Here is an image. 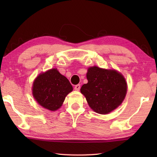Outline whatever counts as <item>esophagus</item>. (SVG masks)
I'll use <instances>...</instances> for the list:
<instances>
[{"instance_id": "34e87169", "label": "esophagus", "mask_w": 157, "mask_h": 157, "mask_svg": "<svg viewBox=\"0 0 157 157\" xmlns=\"http://www.w3.org/2000/svg\"><path fill=\"white\" fill-rule=\"evenodd\" d=\"M74 89L75 90H79V89H80V84H77L75 86V88Z\"/></svg>"}]
</instances>
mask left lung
Returning <instances> with one entry per match:
<instances>
[{"label": "left lung", "mask_w": 157, "mask_h": 157, "mask_svg": "<svg viewBox=\"0 0 157 157\" xmlns=\"http://www.w3.org/2000/svg\"><path fill=\"white\" fill-rule=\"evenodd\" d=\"M88 82L80 91L89 106L99 114H107L121 104L127 92L125 79L115 70L92 67L88 70Z\"/></svg>", "instance_id": "8db88e82"}]
</instances>
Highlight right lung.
<instances>
[{
  "mask_svg": "<svg viewBox=\"0 0 157 157\" xmlns=\"http://www.w3.org/2000/svg\"><path fill=\"white\" fill-rule=\"evenodd\" d=\"M73 90L68 79L56 69L39 75L33 84V96L38 104L50 111L61 107L66 96Z\"/></svg>",
  "mask_w": 157,
  "mask_h": 157,
  "instance_id": "right-lung-1",
  "label": "right lung"
}]
</instances>
